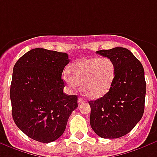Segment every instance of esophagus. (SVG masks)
I'll list each match as a JSON object with an SVG mask.
<instances>
[{
    "mask_svg": "<svg viewBox=\"0 0 157 157\" xmlns=\"http://www.w3.org/2000/svg\"><path fill=\"white\" fill-rule=\"evenodd\" d=\"M85 101H85V99H83L82 97H79V98H78V104H79V105H81V104H82V103H84Z\"/></svg>",
    "mask_w": 157,
    "mask_h": 157,
    "instance_id": "34e87169",
    "label": "esophagus"
}]
</instances>
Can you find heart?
<instances>
[{
  "label": "heart",
  "mask_w": 157,
  "mask_h": 157,
  "mask_svg": "<svg viewBox=\"0 0 157 157\" xmlns=\"http://www.w3.org/2000/svg\"><path fill=\"white\" fill-rule=\"evenodd\" d=\"M64 80L71 87L82 84V93L90 99L105 96L116 76V66L109 57L83 58L70 66Z\"/></svg>",
  "instance_id": "obj_1"
}]
</instances>
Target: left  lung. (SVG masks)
<instances>
[{
	"label": "left lung",
	"mask_w": 157,
	"mask_h": 157,
	"mask_svg": "<svg viewBox=\"0 0 157 157\" xmlns=\"http://www.w3.org/2000/svg\"><path fill=\"white\" fill-rule=\"evenodd\" d=\"M96 53L113 61L116 76L105 96L88 102L90 126L100 137H121L131 132L143 116L146 96L144 68L126 48L115 47Z\"/></svg>",
	"instance_id": "1"
}]
</instances>
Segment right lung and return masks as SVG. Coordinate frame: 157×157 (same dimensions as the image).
I'll use <instances>...</instances> for the list:
<instances>
[{"label": "right lung", "instance_id": "add662e5", "mask_svg": "<svg viewBox=\"0 0 157 157\" xmlns=\"http://www.w3.org/2000/svg\"><path fill=\"white\" fill-rule=\"evenodd\" d=\"M70 62L64 52L35 48L15 64L10 96L12 117L27 136L42 143L63 134L77 105V96L63 92L61 79Z\"/></svg>", "mask_w": 157, "mask_h": 157}]
</instances>
